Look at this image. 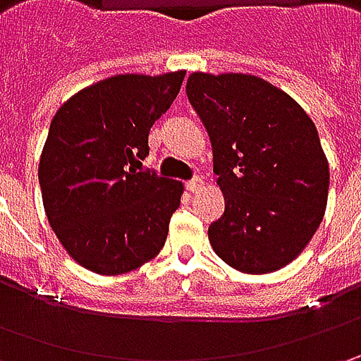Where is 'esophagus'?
Masks as SVG:
<instances>
[{
  "label": "esophagus",
  "mask_w": 361,
  "mask_h": 361,
  "mask_svg": "<svg viewBox=\"0 0 361 361\" xmlns=\"http://www.w3.org/2000/svg\"><path fill=\"white\" fill-rule=\"evenodd\" d=\"M202 188V178L201 176H195L192 180H188L187 183V190H190V192H199Z\"/></svg>",
  "instance_id": "34e87169"
}]
</instances>
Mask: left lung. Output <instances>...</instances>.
<instances>
[{"mask_svg":"<svg viewBox=\"0 0 361 361\" xmlns=\"http://www.w3.org/2000/svg\"><path fill=\"white\" fill-rule=\"evenodd\" d=\"M188 102L213 145L225 213L209 227L215 253L243 273L285 267L307 247L327 204L329 166L307 112L251 74L187 80Z\"/></svg>","mask_w":361,"mask_h":361,"instance_id":"8db88e82","label":"left lung"}]
</instances>
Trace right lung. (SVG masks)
Returning a JSON list of instances; mask_svg holds the SVG:
<instances>
[{
	"label": "right lung",
	"instance_id": "obj_1",
	"mask_svg": "<svg viewBox=\"0 0 361 361\" xmlns=\"http://www.w3.org/2000/svg\"><path fill=\"white\" fill-rule=\"evenodd\" d=\"M185 72L118 74L66 100L39 157L44 211L82 267L122 275L159 255L183 183L136 171L148 132L171 108Z\"/></svg>",
	"mask_w": 361,
	"mask_h": 361
}]
</instances>
